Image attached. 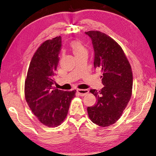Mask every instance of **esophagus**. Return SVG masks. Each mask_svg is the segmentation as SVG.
I'll use <instances>...</instances> for the list:
<instances>
[{
  "label": "esophagus",
  "mask_w": 156,
  "mask_h": 156,
  "mask_svg": "<svg viewBox=\"0 0 156 156\" xmlns=\"http://www.w3.org/2000/svg\"><path fill=\"white\" fill-rule=\"evenodd\" d=\"M77 92L79 94V96H84V95H86V94H87L89 92V90H87V89H85V90L78 89L77 90Z\"/></svg>",
  "instance_id": "esophagus-1"
}]
</instances>
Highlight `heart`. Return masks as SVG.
<instances>
[{
    "label": "heart",
    "mask_w": 156,
    "mask_h": 156,
    "mask_svg": "<svg viewBox=\"0 0 156 156\" xmlns=\"http://www.w3.org/2000/svg\"><path fill=\"white\" fill-rule=\"evenodd\" d=\"M70 48L73 52V53L75 56V57H78V56L87 55V49L81 41L78 40L73 41L72 43L70 44Z\"/></svg>",
    "instance_id": "1"
}]
</instances>
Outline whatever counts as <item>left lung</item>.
I'll return each mask as SVG.
<instances>
[{
  "label": "left lung",
  "instance_id": "left-lung-1",
  "mask_svg": "<svg viewBox=\"0 0 156 156\" xmlns=\"http://www.w3.org/2000/svg\"><path fill=\"white\" fill-rule=\"evenodd\" d=\"M85 33L92 39L94 65L101 71L104 86L100 90H90L97 103L88 107V115L93 123L107 127L120 119L129 101L133 88L132 69L123 49L112 37L100 31Z\"/></svg>",
  "mask_w": 156,
  "mask_h": 156
}]
</instances>
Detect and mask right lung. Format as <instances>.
Masks as SVG:
<instances>
[{"mask_svg":"<svg viewBox=\"0 0 156 156\" xmlns=\"http://www.w3.org/2000/svg\"><path fill=\"white\" fill-rule=\"evenodd\" d=\"M61 44V36H56L41 44L31 59L25 82L28 105L41 124L50 127L62 123L76 93L53 87Z\"/></svg>","mask_w":156,"mask_h":156,"instance_id":"right-lung-1","label":"right lung"}]
</instances>
